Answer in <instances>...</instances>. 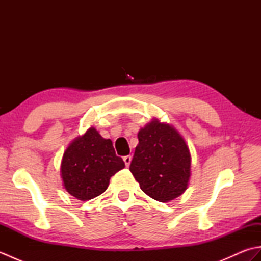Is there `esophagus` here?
<instances>
[{"label": "esophagus", "instance_id": "1", "mask_svg": "<svg viewBox=\"0 0 261 261\" xmlns=\"http://www.w3.org/2000/svg\"><path fill=\"white\" fill-rule=\"evenodd\" d=\"M131 156H125V157H123V162H124V164H125V166L126 167H129L130 166V164H131Z\"/></svg>", "mask_w": 261, "mask_h": 261}]
</instances>
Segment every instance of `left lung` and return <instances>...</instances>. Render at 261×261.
<instances>
[{
  "instance_id": "1",
  "label": "left lung",
  "mask_w": 261,
  "mask_h": 261,
  "mask_svg": "<svg viewBox=\"0 0 261 261\" xmlns=\"http://www.w3.org/2000/svg\"><path fill=\"white\" fill-rule=\"evenodd\" d=\"M139 143L130 171L148 196L170 202L187 190L191 178V152L173 125L152 119L138 132Z\"/></svg>"
}]
</instances>
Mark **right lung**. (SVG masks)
Returning a JSON list of instances; mask_svg holds the SVG:
<instances>
[{"label": "right lung", "mask_w": 261, "mask_h": 261, "mask_svg": "<svg viewBox=\"0 0 261 261\" xmlns=\"http://www.w3.org/2000/svg\"><path fill=\"white\" fill-rule=\"evenodd\" d=\"M124 167L123 160L115 154L112 141L104 139L91 126L66 148L60 176L71 196L90 201L107 191L111 177Z\"/></svg>", "instance_id": "right-lung-1"}]
</instances>
